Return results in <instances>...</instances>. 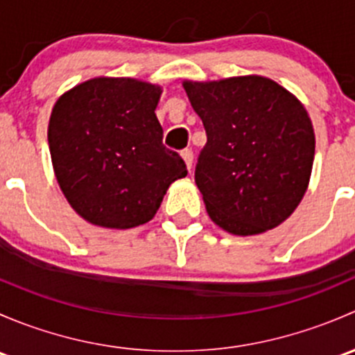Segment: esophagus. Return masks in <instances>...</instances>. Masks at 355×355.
Returning a JSON list of instances; mask_svg holds the SVG:
<instances>
[{"label":"esophagus","instance_id":"obj_1","mask_svg":"<svg viewBox=\"0 0 355 355\" xmlns=\"http://www.w3.org/2000/svg\"><path fill=\"white\" fill-rule=\"evenodd\" d=\"M180 155H182V157H184L185 164H187V170L191 171L192 161H194V155H192V151H191V149H184V151H182Z\"/></svg>","mask_w":355,"mask_h":355}]
</instances>
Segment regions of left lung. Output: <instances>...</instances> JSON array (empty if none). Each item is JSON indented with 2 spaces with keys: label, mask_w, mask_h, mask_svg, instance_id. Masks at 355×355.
Returning <instances> with one entry per match:
<instances>
[{
  "label": "left lung",
  "mask_w": 355,
  "mask_h": 355,
  "mask_svg": "<svg viewBox=\"0 0 355 355\" xmlns=\"http://www.w3.org/2000/svg\"><path fill=\"white\" fill-rule=\"evenodd\" d=\"M207 142L196 164L207 214L234 235L284 223L307 191L314 130L299 99L259 75L184 82Z\"/></svg>",
  "instance_id": "8db88e82"
}]
</instances>
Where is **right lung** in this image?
I'll return each mask as SVG.
<instances>
[{
  "label": "right lung",
  "mask_w": 355,
  "mask_h": 355,
  "mask_svg": "<svg viewBox=\"0 0 355 355\" xmlns=\"http://www.w3.org/2000/svg\"><path fill=\"white\" fill-rule=\"evenodd\" d=\"M161 87L125 77L75 85L53 106L49 153L60 189L85 221L134 228L153 220L168 187L187 175L163 146Z\"/></svg>",
  "instance_id": "1"
}]
</instances>
